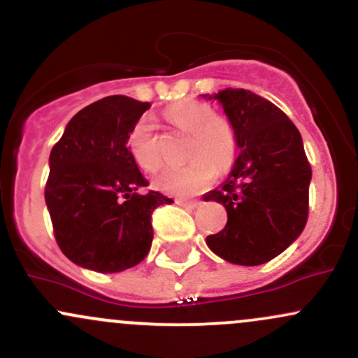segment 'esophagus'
Segmentation results:
<instances>
[{
	"instance_id": "obj_1",
	"label": "esophagus",
	"mask_w": 358,
	"mask_h": 358,
	"mask_svg": "<svg viewBox=\"0 0 358 358\" xmlns=\"http://www.w3.org/2000/svg\"><path fill=\"white\" fill-rule=\"evenodd\" d=\"M176 204L182 206V208L185 209H195L201 206V202L199 201H187V199H176Z\"/></svg>"
}]
</instances>
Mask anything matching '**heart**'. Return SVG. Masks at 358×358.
Returning a JSON list of instances; mask_svg holds the SVG:
<instances>
[{
  "instance_id": "obj_1",
  "label": "heart",
  "mask_w": 358,
  "mask_h": 358,
  "mask_svg": "<svg viewBox=\"0 0 358 358\" xmlns=\"http://www.w3.org/2000/svg\"><path fill=\"white\" fill-rule=\"evenodd\" d=\"M164 115L176 129L190 134L187 156L192 159L185 166L164 169L156 178V187L173 195L197 194L210 185L214 168L224 171L235 161L238 150L235 129L228 118L214 115L209 104L195 99L176 101ZM129 150L145 171L161 166L156 129L149 116H142L130 130Z\"/></svg>"
}]
</instances>
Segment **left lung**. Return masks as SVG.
Segmentation results:
<instances>
[{
  "label": "left lung",
  "mask_w": 358,
  "mask_h": 358,
  "mask_svg": "<svg viewBox=\"0 0 358 358\" xmlns=\"http://www.w3.org/2000/svg\"><path fill=\"white\" fill-rule=\"evenodd\" d=\"M202 97L221 104L238 144L228 178L204 195L228 213L227 227L206 243L231 264L261 266L306 228L312 169L302 135L280 108L252 90L228 87Z\"/></svg>",
  "instance_id": "left-lung-1"
}]
</instances>
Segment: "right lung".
I'll return each mask as SVG.
<instances>
[{
  "mask_svg": "<svg viewBox=\"0 0 358 358\" xmlns=\"http://www.w3.org/2000/svg\"><path fill=\"white\" fill-rule=\"evenodd\" d=\"M149 108L127 96L96 101L51 149L44 197L56 242L80 268L120 273L137 266L152 243L150 214L173 202L138 192L148 180L130 156L129 135Z\"/></svg>",
  "mask_w": 358,
  "mask_h": 358,
  "instance_id": "1",
  "label": "right lung"
}]
</instances>
